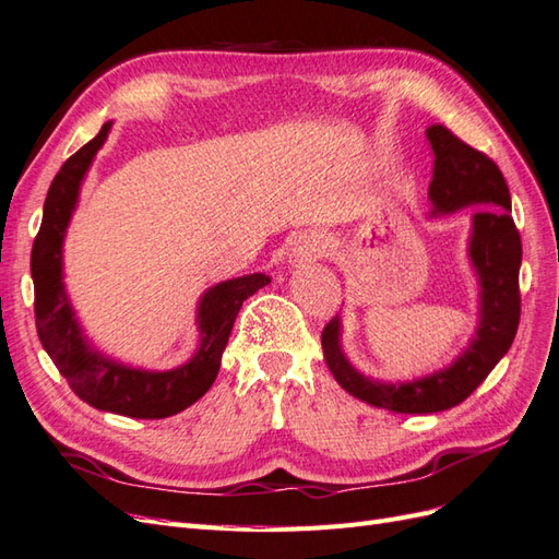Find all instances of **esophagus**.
Wrapping results in <instances>:
<instances>
[{
    "instance_id": "esophagus-1",
    "label": "esophagus",
    "mask_w": 559,
    "mask_h": 559,
    "mask_svg": "<svg viewBox=\"0 0 559 559\" xmlns=\"http://www.w3.org/2000/svg\"><path fill=\"white\" fill-rule=\"evenodd\" d=\"M317 257H319V246H317V240H311V238H299V240L295 242L293 252H290V264H295V266H305V264H311L313 260H317Z\"/></svg>"
}]
</instances>
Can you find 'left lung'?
<instances>
[{
	"instance_id": "left-lung-1",
	"label": "left lung",
	"mask_w": 559,
	"mask_h": 559,
	"mask_svg": "<svg viewBox=\"0 0 559 559\" xmlns=\"http://www.w3.org/2000/svg\"><path fill=\"white\" fill-rule=\"evenodd\" d=\"M435 153L429 200L432 214H449L469 205H489L472 214L467 254L479 281V323L469 345L451 366L411 382H382L356 370L342 352V321L323 328L325 364L345 392L392 413H439L475 392L508 354L520 325L522 240L510 214V191L503 171L481 151L467 146L443 124L427 127Z\"/></svg>"
}]
</instances>
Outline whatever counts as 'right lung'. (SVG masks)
I'll use <instances>...</instances> for the list:
<instances>
[{
  "label": "right lung",
  "mask_w": 559,
  "mask_h": 559,
  "mask_svg": "<svg viewBox=\"0 0 559 559\" xmlns=\"http://www.w3.org/2000/svg\"><path fill=\"white\" fill-rule=\"evenodd\" d=\"M110 124L106 122L102 132L70 155L49 186L31 257L35 323L41 347L82 402L127 418L157 420L189 408L212 388L242 302L269 285L271 278L266 274H250L212 285L198 302L200 345L191 359L177 368H132L96 352L82 333L66 293L63 238L78 205L82 179L108 139Z\"/></svg>",
  "instance_id": "1"
}]
</instances>
